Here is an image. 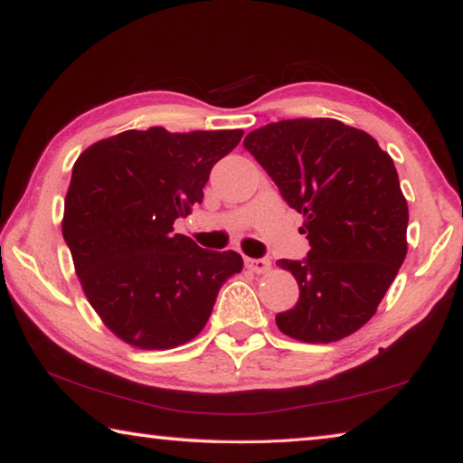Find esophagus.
Instances as JSON below:
<instances>
[{"label":"esophagus","mask_w":463,"mask_h":463,"mask_svg":"<svg viewBox=\"0 0 463 463\" xmlns=\"http://www.w3.org/2000/svg\"><path fill=\"white\" fill-rule=\"evenodd\" d=\"M245 265H247V269H250L253 273H265L271 268L269 260H250V257H247Z\"/></svg>","instance_id":"34e87169"}]
</instances>
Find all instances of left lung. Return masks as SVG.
Segmentation results:
<instances>
[{"label": "left lung", "instance_id": "obj_1", "mask_svg": "<svg viewBox=\"0 0 463 463\" xmlns=\"http://www.w3.org/2000/svg\"><path fill=\"white\" fill-rule=\"evenodd\" d=\"M245 148L304 216V261L279 260L300 298L276 317L284 335L335 343L370 320L409 250V206L392 156L367 132L335 118L268 124Z\"/></svg>", "mask_w": 463, "mask_h": 463}]
</instances>
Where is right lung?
Instances as JSON below:
<instances>
[{
  "mask_svg": "<svg viewBox=\"0 0 463 463\" xmlns=\"http://www.w3.org/2000/svg\"><path fill=\"white\" fill-rule=\"evenodd\" d=\"M242 130H124L77 156L62 213L83 294L137 349H174L206 326L218 289L242 269L234 250L174 232L203 200L210 169Z\"/></svg>",
  "mask_w": 463,
  "mask_h": 463,
  "instance_id": "1",
  "label": "right lung"
}]
</instances>
